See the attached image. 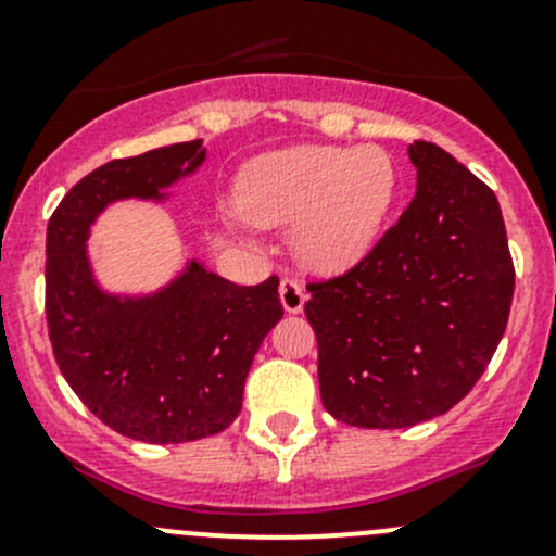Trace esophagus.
I'll return each instance as SVG.
<instances>
[{
	"label": "esophagus",
	"instance_id": "obj_1",
	"mask_svg": "<svg viewBox=\"0 0 556 556\" xmlns=\"http://www.w3.org/2000/svg\"><path fill=\"white\" fill-rule=\"evenodd\" d=\"M279 301H282L285 312H288V314H299V312H304L306 293H304V288H301V285L295 282V279L285 277L282 282H279Z\"/></svg>",
	"mask_w": 556,
	"mask_h": 556
}]
</instances>
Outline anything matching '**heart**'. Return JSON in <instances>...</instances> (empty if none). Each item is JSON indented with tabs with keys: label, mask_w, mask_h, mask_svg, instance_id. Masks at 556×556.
<instances>
[{
	"label": "heart",
	"mask_w": 556,
	"mask_h": 556,
	"mask_svg": "<svg viewBox=\"0 0 556 556\" xmlns=\"http://www.w3.org/2000/svg\"><path fill=\"white\" fill-rule=\"evenodd\" d=\"M397 195V166L382 148L295 144L247 164L237 185L244 220L293 228L301 263L325 274L368 257Z\"/></svg>",
	"instance_id": "heart-1"
}]
</instances>
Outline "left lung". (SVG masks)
Returning <instances> with one entry per match:
<instances>
[{"label":"left lung","instance_id":"obj_1","mask_svg":"<svg viewBox=\"0 0 556 556\" xmlns=\"http://www.w3.org/2000/svg\"><path fill=\"white\" fill-rule=\"evenodd\" d=\"M417 195L352 271L309 285L319 395L355 428L428 422L490 366L514 299L495 193L433 142L408 144Z\"/></svg>","mask_w":556,"mask_h":556}]
</instances>
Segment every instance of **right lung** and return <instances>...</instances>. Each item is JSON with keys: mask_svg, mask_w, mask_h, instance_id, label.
<instances>
[{"mask_svg": "<svg viewBox=\"0 0 556 556\" xmlns=\"http://www.w3.org/2000/svg\"><path fill=\"white\" fill-rule=\"evenodd\" d=\"M206 161L201 139L110 161L83 177L48 223L45 312L55 363L115 433L185 444L226 430L242 412L252 357L282 319L279 279L242 288L188 257L150 293H112L88 237L106 206L164 204Z\"/></svg>", "mask_w": 556, "mask_h": 556, "instance_id": "1", "label": "right lung"}]
</instances>
